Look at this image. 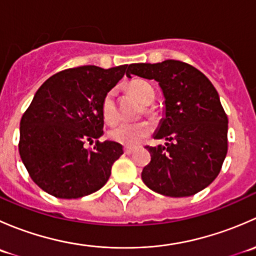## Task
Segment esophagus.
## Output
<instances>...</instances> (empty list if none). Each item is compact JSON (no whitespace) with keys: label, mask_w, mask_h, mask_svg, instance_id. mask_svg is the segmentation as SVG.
I'll use <instances>...</instances> for the list:
<instances>
[{"label":"esophagus","mask_w":256,"mask_h":256,"mask_svg":"<svg viewBox=\"0 0 256 256\" xmlns=\"http://www.w3.org/2000/svg\"><path fill=\"white\" fill-rule=\"evenodd\" d=\"M134 151H135V147H131V146L124 147V152H125L126 154H131Z\"/></svg>","instance_id":"esophagus-1"}]
</instances>
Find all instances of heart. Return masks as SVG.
Here are the masks:
<instances>
[{
  "mask_svg": "<svg viewBox=\"0 0 256 256\" xmlns=\"http://www.w3.org/2000/svg\"><path fill=\"white\" fill-rule=\"evenodd\" d=\"M128 90L141 104L146 105V106H144V112L147 116L154 115V110L148 105L154 102L156 94H154V88L148 82L141 79H136L128 85ZM102 114L105 122L109 124V125H114V124L118 122V105H116L115 92L114 90H109L105 94V96L102 98ZM151 130L152 126L148 121H138V122L134 124L125 122L114 128L109 132V136L115 142L134 146V144L141 142L144 138H147Z\"/></svg>",
  "mask_w": 256,
  "mask_h": 256,
  "instance_id": "1",
  "label": "heart"
}]
</instances>
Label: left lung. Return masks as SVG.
Instances as JSON below:
<instances>
[{"label": "left lung", "instance_id": "1", "mask_svg": "<svg viewBox=\"0 0 256 256\" xmlns=\"http://www.w3.org/2000/svg\"><path fill=\"white\" fill-rule=\"evenodd\" d=\"M131 74L158 82L166 116L154 138L166 146H146L151 162L142 170L150 190L168 197H190L208 187L222 170L228 151V116L218 92L194 66L174 59L136 63Z\"/></svg>", "mask_w": 256, "mask_h": 256}]
</instances>
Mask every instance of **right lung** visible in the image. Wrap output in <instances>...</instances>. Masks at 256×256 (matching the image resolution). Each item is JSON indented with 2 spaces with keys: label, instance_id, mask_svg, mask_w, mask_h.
<instances>
[{
  "label": "right lung",
  "instance_id": "add662e5",
  "mask_svg": "<svg viewBox=\"0 0 256 256\" xmlns=\"http://www.w3.org/2000/svg\"><path fill=\"white\" fill-rule=\"evenodd\" d=\"M128 66L102 69L69 68L54 74L37 90L20 118V151L33 182L63 200L96 192L109 180L124 154L114 141L100 142L102 102L124 76ZM96 140L94 149L84 144Z\"/></svg>",
  "mask_w": 256,
  "mask_h": 256
}]
</instances>
